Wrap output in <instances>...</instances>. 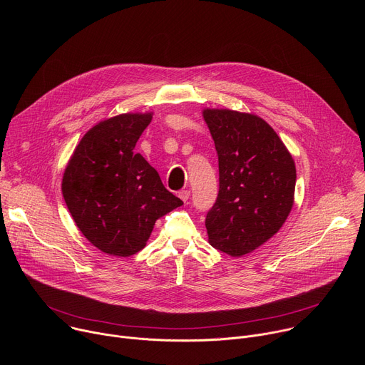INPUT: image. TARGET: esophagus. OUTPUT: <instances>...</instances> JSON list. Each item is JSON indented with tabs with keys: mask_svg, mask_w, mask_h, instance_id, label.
Listing matches in <instances>:
<instances>
[{
	"mask_svg": "<svg viewBox=\"0 0 365 365\" xmlns=\"http://www.w3.org/2000/svg\"><path fill=\"white\" fill-rule=\"evenodd\" d=\"M189 196H190V192L187 190V189H183V190H180L179 192V197L186 203L187 202V199H189Z\"/></svg>",
	"mask_w": 365,
	"mask_h": 365,
	"instance_id": "esophagus-1",
	"label": "esophagus"
}]
</instances>
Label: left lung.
Here are the masks:
<instances>
[{
	"instance_id": "8db88e82",
	"label": "left lung",
	"mask_w": 365,
	"mask_h": 365,
	"mask_svg": "<svg viewBox=\"0 0 365 365\" xmlns=\"http://www.w3.org/2000/svg\"><path fill=\"white\" fill-rule=\"evenodd\" d=\"M218 153L220 192L206 215L212 247L241 257L269 241L294 202L296 166L277 133L258 115L205 108Z\"/></svg>"
}]
</instances>
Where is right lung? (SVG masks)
I'll list each match as a JSON object with an SVG mask.
<instances>
[{
    "mask_svg": "<svg viewBox=\"0 0 365 365\" xmlns=\"http://www.w3.org/2000/svg\"><path fill=\"white\" fill-rule=\"evenodd\" d=\"M151 118L153 113H127L99 121L82 137L63 173L62 193L76 227L110 255L143 250L155 221L183 205L134 153Z\"/></svg>",
    "mask_w": 365,
    "mask_h": 365,
    "instance_id": "right-lung-1",
    "label": "right lung"
}]
</instances>
